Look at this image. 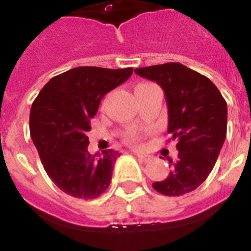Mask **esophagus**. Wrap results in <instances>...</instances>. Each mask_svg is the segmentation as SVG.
<instances>
[{
	"label": "esophagus",
	"mask_w": 251,
	"mask_h": 251,
	"mask_svg": "<svg viewBox=\"0 0 251 251\" xmlns=\"http://www.w3.org/2000/svg\"><path fill=\"white\" fill-rule=\"evenodd\" d=\"M135 155H137L139 159H141L142 161H147L150 159L149 155H146V153H141V152H135Z\"/></svg>",
	"instance_id": "obj_1"
}]
</instances>
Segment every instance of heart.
Listing matches in <instances>:
<instances>
[{
	"instance_id": "1",
	"label": "heart",
	"mask_w": 251,
	"mask_h": 251,
	"mask_svg": "<svg viewBox=\"0 0 251 251\" xmlns=\"http://www.w3.org/2000/svg\"><path fill=\"white\" fill-rule=\"evenodd\" d=\"M146 84H149V83L138 84V86L135 87V90H137V88H139V87L146 86ZM139 141H141V137H139V134H137V133L126 134L125 142H126V143H127V145H130V146H138V145H139Z\"/></svg>"
}]
</instances>
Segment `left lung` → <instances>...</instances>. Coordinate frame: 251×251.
<instances>
[{
    "instance_id": "8db88e82",
    "label": "left lung",
    "mask_w": 251,
    "mask_h": 251,
    "mask_svg": "<svg viewBox=\"0 0 251 251\" xmlns=\"http://www.w3.org/2000/svg\"><path fill=\"white\" fill-rule=\"evenodd\" d=\"M164 90L168 133L178 157L167 178L153 182L160 194L179 197L195 190L212 171L226 137V102L207 76L178 62L135 69Z\"/></svg>"
}]
</instances>
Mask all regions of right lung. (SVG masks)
<instances>
[{
	"label": "right lung",
	"instance_id": "right-lung-1",
	"mask_svg": "<svg viewBox=\"0 0 251 251\" xmlns=\"http://www.w3.org/2000/svg\"><path fill=\"white\" fill-rule=\"evenodd\" d=\"M133 69L80 66L53 76L31 106L29 133L47 175L78 199H95L108 189L120 153L88 152L91 120L102 96L122 84Z\"/></svg>",
	"mask_w": 251,
	"mask_h": 251
}]
</instances>
